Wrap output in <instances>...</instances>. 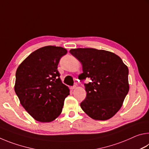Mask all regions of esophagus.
Wrapping results in <instances>:
<instances>
[{"label":"esophagus","mask_w":149,"mask_h":149,"mask_svg":"<svg viewBox=\"0 0 149 149\" xmlns=\"http://www.w3.org/2000/svg\"><path fill=\"white\" fill-rule=\"evenodd\" d=\"M71 89H72V90L75 89H76V85H74V86H72V87H71Z\"/></svg>","instance_id":"34e87169"}]
</instances>
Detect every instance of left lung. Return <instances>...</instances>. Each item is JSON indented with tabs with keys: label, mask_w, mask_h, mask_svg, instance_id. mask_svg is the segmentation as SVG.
Returning <instances> with one entry per match:
<instances>
[{
	"label": "left lung",
	"mask_w": 149,
	"mask_h": 149,
	"mask_svg": "<svg viewBox=\"0 0 149 149\" xmlns=\"http://www.w3.org/2000/svg\"><path fill=\"white\" fill-rule=\"evenodd\" d=\"M70 52L82 65L83 73L78 78L91 80L84 84L87 96L81 108L96 120L114 116L129 91L128 68L118 55L104 50L79 48Z\"/></svg>",
	"instance_id": "left-lung-1"
}]
</instances>
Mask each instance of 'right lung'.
I'll list each match as a JSON object with an SVG mask.
<instances>
[{"label": "right lung", "mask_w": 149, "mask_h": 149, "mask_svg": "<svg viewBox=\"0 0 149 149\" xmlns=\"http://www.w3.org/2000/svg\"><path fill=\"white\" fill-rule=\"evenodd\" d=\"M66 53V49L60 47L40 48L30 54L16 70L15 92L22 107L38 122L56 119L70 95L57 70L60 58Z\"/></svg>", "instance_id": "1"}]
</instances>
